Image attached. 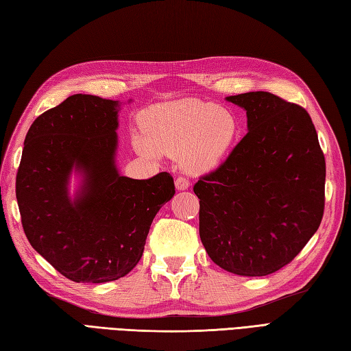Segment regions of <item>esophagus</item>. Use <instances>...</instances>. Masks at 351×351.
I'll list each match as a JSON object with an SVG mask.
<instances>
[{
	"label": "esophagus",
	"mask_w": 351,
	"mask_h": 351,
	"mask_svg": "<svg viewBox=\"0 0 351 351\" xmlns=\"http://www.w3.org/2000/svg\"><path fill=\"white\" fill-rule=\"evenodd\" d=\"M175 186L176 190H186L190 186V181L185 176H178L175 181Z\"/></svg>",
	"instance_id": "esophagus-1"
}]
</instances>
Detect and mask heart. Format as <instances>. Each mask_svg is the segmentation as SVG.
<instances>
[{
	"label": "heart",
	"instance_id": "heart-1",
	"mask_svg": "<svg viewBox=\"0 0 351 351\" xmlns=\"http://www.w3.org/2000/svg\"><path fill=\"white\" fill-rule=\"evenodd\" d=\"M142 127L146 137L134 141L138 152L181 158L193 173L215 169L239 137V121L232 112L202 100L156 106L142 117Z\"/></svg>",
	"mask_w": 351,
	"mask_h": 351
}]
</instances>
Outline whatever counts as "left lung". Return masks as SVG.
Masks as SVG:
<instances>
[{
  "instance_id": "1",
  "label": "left lung",
  "mask_w": 351,
  "mask_h": 351,
  "mask_svg": "<svg viewBox=\"0 0 351 351\" xmlns=\"http://www.w3.org/2000/svg\"><path fill=\"white\" fill-rule=\"evenodd\" d=\"M227 100L247 110L248 133L193 186L199 233L219 267L265 276L289 265L319 229L324 154L302 106L266 91Z\"/></svg>"
}]
</instances>
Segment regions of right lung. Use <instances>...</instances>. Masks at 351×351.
<instances>
[{
	"label": "right lung",
	"mask_w": 351,
	"mask_h": 351,
	"mask_svg": "<svg viewBox=\"0 0 351 351\" xmlns=\"http://www.w3.org/2000/svg\"><path fill=\"white\" fill-rule=\"evenodd\" d=\"M118 101L75 94L32 122L16 175L27 238L40 256L75 282H108L138 263L173 178L121 176L115 167ZM86 182L71 202V169Z\"/></svg>",
	"instance_id": "add662e5"
}]
</instances>
